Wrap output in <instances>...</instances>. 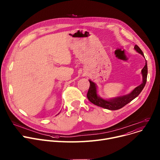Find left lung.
Masks as SVG:
<instances>
[{
	"mask_svg": "<svg viewBox=\"0 0 160 160\" xmlns=\"http://www.w3.org/2000/svg\"><path fill=\"white\" fill-rule=\"evenodd\" d=\"M134 49L141 54L143 57H144L143 53L141 49L137 45H135ZM147 61L145 62V65L142 70V74L143 77V82L142 83L136 87L129 94L122 96V97H118L114 98H111L109 100H104L100 97L97 94V85L93 82L89 80L90 82V86L88 90L87 97L88 100L92 103L93 104L99 106V107L103 108L104 109H107L109 110H118L123 107L127 103L131 102L132 100L136 98L138 95L140 94L143 89L144 88L145 83L147 82Z\"/></svg>",
	"mask_w": 160,
	"mask_h": 160,
	"instance_id": "obj_1",
	"label": "left lung"
}]
</instances>
